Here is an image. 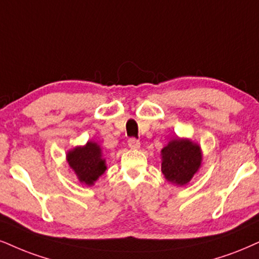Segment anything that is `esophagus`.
Listing matches in <instances>:
<instances>
[{"label": "esophagus", "mask_w": 259, "mask_h": 259, "mask_svg": "<svg viewBox=\"0 0 259 259\" xmlns=\"http://www.w3.org/2000/svg\"><path fill=\"white\" fill-rule=\"evenodd\" d=\"M127 143H128V146L131 149H139L140 148V142L137 138H130Z\"/></svg>", "instance_id": "esophagus-1"}]
</instances>
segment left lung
Listing matches in <instances>:
<instances>
[{
    "mask_svg": "<svg viewBox=\"0 0 259 259\" xmlns=\"http://www.w3.org/2000/svg\"><path fill=\"white\" fill-rule=\"evenodd\" d=\"M202 151L187 139H174L162 150V173L170 183L185 185L200 167Z\"/></svg>",
    "mask_w": 259,
    "mask_h": 259,
    "instance_id": "left-lung-1",
    "label": "left lung"
}]
</instances>
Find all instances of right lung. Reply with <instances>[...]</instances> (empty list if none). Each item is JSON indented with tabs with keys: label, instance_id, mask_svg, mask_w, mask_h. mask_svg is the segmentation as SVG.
<instances>
[{
	"label": "right lung",
	"instance_id": "add662e5",
	"mask_svg": "<svg viewBox=\"0 0 259 259\" xmlns=\"http://www.w3.org/2000/svg\"><path fill=\"white\" fill-rule=\"evenodd\" d=\"M67 161L75 171L80 183L94 185L98 177L105 171L104 159L102 158L101 148L96 143L89 142L82 148H75L67 154Z\"/></svg>",
	"mask_w": 259,
	"mask_h": 259
}]
</instances>
